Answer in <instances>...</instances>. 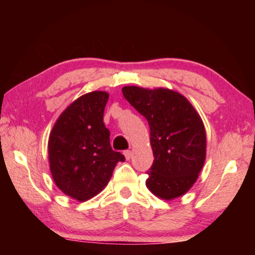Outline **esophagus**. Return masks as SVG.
Instances as JSON below:
<instances>
[{"label":"esophagus","mask_w":255,"mask_h":255,"mask_svg":"<svg viewBox=\"0 0 255 255\" xmlns=\"http://www.w3.org/2000/svg\"><path fill=\"white\" fill-rule=\"evenodd\" d=\"M124 155H125V159H127V160H130V159H131V156H132V152H131V151H128H128H125V152H124Z\"/></svg>","instance_id":"esophagus-1"}]
</instances>
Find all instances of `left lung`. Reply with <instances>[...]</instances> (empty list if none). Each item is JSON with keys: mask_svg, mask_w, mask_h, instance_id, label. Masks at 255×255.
I'll list each match as a JSON object with an SVG mask.
<instances>
[{"mask_svg": "<svg viewBox=\"0 0 255 255\" xmlns=\"http://www.w3.org/2000/svg\"><path fill=\"white\" fill-rule=\"evenodd\" d=\"M122 92L149 125L154 161L146 187L166 201L182 196L197 181L207 155L201 116L186 97L172 89L125 86Z\"/></svg>", "mask_w": 255, "mask_h": 255, "instance_id": "1", "label": "left lung"}]
</instances>
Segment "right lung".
<instances>
[{"label": "right lung", "mask_w": 255, "mask_h": 255, "mask_svg": "<svg viewBox=\"0 0 255 255\" xmlns=\"http://www.w3.org/2000/svg\"><path fill=\"white\" fill-rule=\"evenodd\" d=\"M109 94L87 93L62 111L48 138V163L53 181L65 195L88 201L109 183L124 155L110 146L103 123Z\"/></svg>", "instance_id": "1"}]
</instances>
